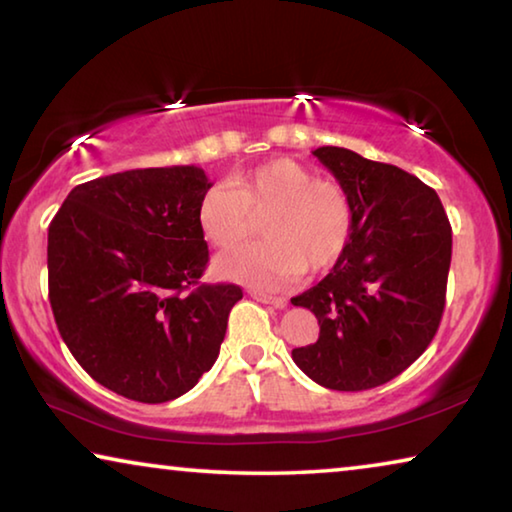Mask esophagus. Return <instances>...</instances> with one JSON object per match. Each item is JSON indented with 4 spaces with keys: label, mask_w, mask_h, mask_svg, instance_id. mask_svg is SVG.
<instances>
[{
    "label": "esophagus",
    "mask_w": 512,
    "mask_h": 512,
    "mask_svg": "<svg viewBox=\"0 0 512 512\" xmlns=\"http://www.w3.org/2000/svg\"><path fill=\"white\" fill-rule=\"evenodd\" d=\"M250 298H255L257 302H264V305H271L275 309H284L287 307V300L284 298H275V296H266L262 291H250Z\"/></svg>",
    "instance_id": "34e87169"
}]
</instances>
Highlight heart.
<instances>
[{
	"label": "heart",
	"mask_w": 512,
	"mask_h": 512,
	"mask_svg": "<svg viewBox=\"0 0 512 512\" xmlns=\"http://www.w3.org/2000/svg\"><path fill=\"white\" fill-rule=\"evenodd\" d=\"M262 219L266 239L232 250L214 262L223 280L280 289L309 271H323L343 255L352 232V201L334 180L314 178L296 160L275 158L237 173L225 187H210L196 207L203 239L235 248Z\"/></svg>",
	"instance_id": "obj_1"
}]
</instances>
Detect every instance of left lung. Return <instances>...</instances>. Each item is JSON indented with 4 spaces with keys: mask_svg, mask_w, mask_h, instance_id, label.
<instances>
[{
    "mask_svg": "<svg viewBox=\"0 0 512 512\" xmlns=\"http://www.w3.org/2000/svg\"><path fill=\"white\" fill-rule=\"evenodd\" d=\"M316 158L352 201L343 255L316 287L291 298L318 318L316 343L291 352L332 391H368L427 350L445 309L452 225L438 194L400 167L341 146Z\"/></svg>",
    "mask_w": 512,
    "mask_h": 512,
    "instance_id": "8db88e82",
    "label": "left lung"
}]
</instances>
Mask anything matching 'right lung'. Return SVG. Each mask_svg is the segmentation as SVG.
<instances>
[{"instance_id": "right-lung-1", "label": "right lung", "mask_w": 512, "mask_h": 512, "mask_svg": "<svg viewBox=\"0 0 512 512\" xmlns=\"http://www.w3.org/2000/svg\"><path fill=\"white\" fill-rule=\"evenodd\" d=\"M194 164L131 169L76 185L49 225V302L88 375L144 404L176 400L219 357L237 284H201Z\"/></svg>"}]
</instances>
